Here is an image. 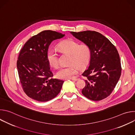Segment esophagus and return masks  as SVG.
Returning <instances> with one entry per match:
<instances>
[{
	"label": "esophagus",
	"instance_id": "1",
	"mask_svg": "<svg viewBox=\"0 0 135 135\" xmlns=\"http://www.w3.org/2000/svg\"><path fill=\"white\" fill-rule=\"evenodd\" d=\"M79 80V79H71V80L74 81H78Z\"/></svg>",
	"mask_w": 135,
	"mask_h": 135
}]
</instances>
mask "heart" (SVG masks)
Listing matches in <instances>:
<instances>
[{"label": "heart", "instance_id": "heart-1", "mask_svg": "<svg viewBox=\"0 0 135 135\" xmlns=\"http://www.w3.org/2000/svg\"><path fill=\"white\" fill-rule=\"evenodd\" d=\"M61 51L70 54L69 64L70 65L61 68L56 73V76L61 79H70L78 74L80 68L83 69L89 64L91 50L86 44H81L73 40H66L59 43L57 45ZM47 60L49 64L55 68L59 66V55L57 52L52 49L47 51Z\"/></svg>", "mask_w": 135, "mask_h": 135}]
</instances>
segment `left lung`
<instances>
[{
    "instance_id": "left-lung-1",
    "label": "left lung",
    "mask_w": 135,
    "mask_h": 135,
    "mask_svg": "<svg viewBox=\"0 0 135 135\" xmlns=\"http://www.w3.org/2000/svg\"><path fill=\"white\" fill-rule=\"evenodd\" d=\"M70 33L88 45L91 50L89 66L82 74L86 78L82 94L93 101L106 98L112 92L121 74V61L117 49L98 32L86 30Z\"/></svg>"
}]
</instances>
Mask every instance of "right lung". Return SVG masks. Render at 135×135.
<instances>
[{
    "instance_id": "add662e5",
    "label": "right lung",
    "mask_w": 135,
    "mask_h": 135,
    "mask_svg": "<svg viewBox=\"0 0 135 135\" xmlns=\"http://www.w3.org/2000/svg\"><path fill=\"white\" fill-rule=\"evenodd\" d=\"M65 34L44 30L32 36L20 51L17 68L21 85L26 94L38 102H47L60 92L64 81L53 79L46 55L51 42Z\"/></svg>"
}]
</instances>
